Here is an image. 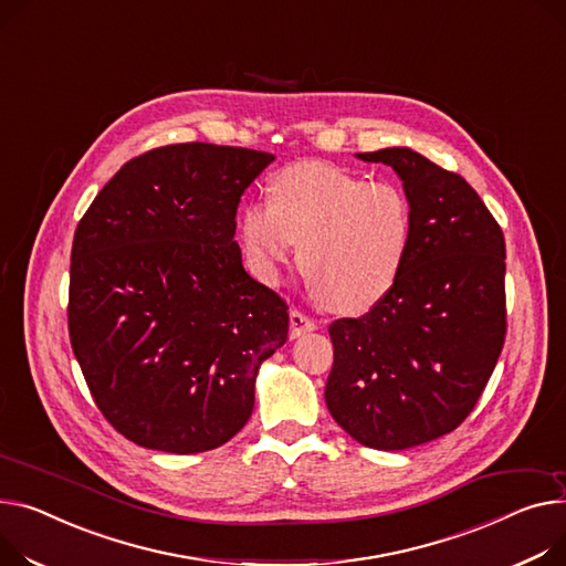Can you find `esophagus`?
I'll return each mask as SVG.
<instances>
[{
  "instance_id": "1",
  "label": "esophagus",
  "mask_w": 566,
  "mask_h": 566,
  "mask_svg": "<svg viewBox=\"0 0 566 566\" xmlns=\"http://www.w3.org/2000/svg\"><path fill=\"white\" fill-rule=\"evenodd\" d=\"M289 323H291V338H297V336H303L305 332L316 329V323L310 316H305L303 312H297V310H291Z\"/></svg>"
}]
</instances>
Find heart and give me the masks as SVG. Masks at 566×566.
I'll list each match as a JSON object with an SVG mask.
<instances>
[{"mask_svg": "<svg viewBox=\"0 0 566 566\" xmlns=\"http://www.w3.org/2000/svg\"><path fill=\"white\" fill-rule=\"evenodd\" d=\"M248 269L275 280L295 252L312 289L338 312H364L391 291L409 248L411 211L394 184H368L327 164L280 172L271 202H250L239 216Z\"/></svg>", "mask_w": 566, "mask_h": 566, "instance_id": "1", "label": "heart"}]
</instances>
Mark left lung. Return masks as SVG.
<instances>
[{"label": "left lung", "mask_w": 566, "mask_h": 566, "mask_svg": "<svg viewBox=\"0 0 566 566\" xmlns=\"http://www.w3.org/2000/svg\"><path fill=\"white\" fill-rule=\"evenodd\" d=\"M402 181L411 237L391 291L329 325L332 419L375 450L453 432L492 378L505 342V239L480 196L411 147L355 155Z\"/></svg>", "instance_id": "8db88e82"}]
</instances>
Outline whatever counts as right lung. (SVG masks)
Segmentation results:
<instances>
[{
	"instance_id": "add662e5",
	"label": "right lung",
	"mask_w": 566,
	"mask_h": 566,
	"mask_svg": "<svg viewBox=\"0 0 566 566\" xmlns=\"http://www.w3.org/2000/svg\"><path fill=\"white\" fill-rule=\"evenodd\" d=\"M269 153L157 147L102 188L72 241L70 344L106 421L175 455L230 441L254 409L261 364L286 344L284 300L234 241Z\"/></svg>"
}]
</instances>
